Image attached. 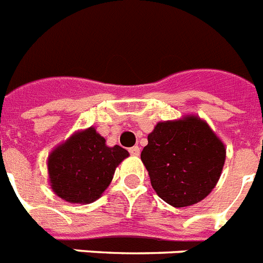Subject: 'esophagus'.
Wrapping results in <instances>:
<instances>
[{
	"mask_svg": "<svg viewBox=\"0 0 263 263\" xmlns=\"http://www.w3.org/2000/svg\"><path fill=\"white\" fill-rule=\"evenodd\" d=\"M129 154H131V155H134V157H138L139 154H140V147L139 146L131 147V148H129Z\"/></svg>",
	"mask_w": 263,
	"mask_h": 263,
	"instance_id": "esophagus-1",
	"label": "esophagus"
}]
</instances>
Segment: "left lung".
Returning <instances> with one entry per match:
<instances>
[{
	"label": "left lung",
	"mask_w": 263,
	"mask_h": 263,
	"mask_svg": "<svg viewBox=\"0 0 263 263\" xmlns=\"http://www.w3.org/2000/svg\"><path fill=\"white\" fill-rule=\"evenodd\" d=\"M140 158L151 186L176 208L197 204L216 186L226 162V146L205 120L185 115L159 121Z\"/></svg>",
	"instance_id": "1"
}]
</instances>
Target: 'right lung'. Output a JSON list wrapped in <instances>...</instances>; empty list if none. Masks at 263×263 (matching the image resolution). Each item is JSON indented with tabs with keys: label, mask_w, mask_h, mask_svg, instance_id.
<instances>
[{
	"label": "right lung",
	"mask_w": 263,
	"mask_h": 263,
	"mask_svg": "<svg viewBox=\"0 0 263 263\" xmlns=\"http://www.w3.org/2000/svg\"><path fill=\"white\" fill-rule=\"evenodd\" d=\"M127 157L129 154L123 147L106 146L95 127L74 132L48 155L51 189L67 202L90 204L101 197Z\"/></svg>",
	"instance_id": "1"
}]
</instances>
